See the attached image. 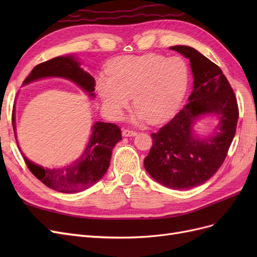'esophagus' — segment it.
<instances>
[{
  "mask_svg": "<svg viewBox=\"0 0 257 257\" xmlns=\"http://www.w3.org/2000/svg\"><path fill=\"white\" fill-rule=\"evenodd\" d=\"M136 135H137V133L135 131H131V130H123L122 131V136L123 137H134Z\"/></svg>",
  "mask_w": 257,
  "mask_h": 257,
  "instance_id": "1",
  "label": "esophagus"
}]
</instances>
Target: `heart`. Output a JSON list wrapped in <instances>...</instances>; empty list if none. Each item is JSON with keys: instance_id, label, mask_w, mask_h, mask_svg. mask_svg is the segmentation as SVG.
<instances>
[{"instance_id": "b5f03b06", "label": "heart", "mask_w": 257, "mask_h": 257, "mask_svg": "<svg viewBox=\"0 0 257 257\" xmlns=\"http://www.w3.org/2000/svg\"><path fill=\"white\" fill-rule=\"evenodd\" d=\"M107 77L96 79V90L106 112L120 119L130 105L136 111L132 121L162 123L176 113L186 94L189 68L181 58L167 59L160 54L123 56L111 61Z\"/></svg>"}]
</instances>
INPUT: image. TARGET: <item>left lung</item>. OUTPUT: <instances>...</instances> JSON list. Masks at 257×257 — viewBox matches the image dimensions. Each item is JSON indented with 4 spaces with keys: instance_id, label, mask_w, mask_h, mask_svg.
Masks as SVG:
<instances>
[{
    "instance_id": "left-lung-1",
    "label": "left lung",
    "mask_w": 257,
    "mask_h": 257,
    "mask_svg": "<svg viewBox=\"0 0 257 257\" xmlns=\"http://www.w3.org/2000/svg\"><path fill=\"white\" fill-rule=\"evenodd\" d=\"M190 60L193 91L189 103L165 126L151 134L153 145L144 165L155 181L173 190L205 183L221 167L236 134L237 99L221 68L190 46H173ZM209 116L218 121L207 136L195 130Z\"/></svg>"
}]
</instances>
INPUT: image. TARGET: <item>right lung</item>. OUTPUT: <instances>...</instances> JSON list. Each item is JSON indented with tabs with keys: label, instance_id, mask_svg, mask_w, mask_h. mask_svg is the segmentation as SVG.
I'll return each instance as SVG.
<instances>
[{
	"label": "right lung",
	"instance_id": "obj_1",
	"mask_svg": "<svg viewBox=\"0 0 257 257\" xmlns=\"http://www.w3.org/2000/svg\"><path fill=\"white\" fill-rule=\"evenodd\" d=\"M80 65L78 58L73 54L57 57L36 65L22 85L40 79L56 77L74 82L87 93L90 99H93L95 97V80L89 73L83 71ZM12 120L15 137L17 141L15 105ZM91 131L89 142L80 157L73 161L71 164L61 167L49 168L36 164L30 161L21 151L18 141L17 145L28 168L38 180L54 191L77 193L89 189L104 177L110 164L113 147L121 141V131L115 124L97 121L93 124Z\"/></svg>",
	"mask_w": 257,
	"mask_h": 257
}]
</instances>
